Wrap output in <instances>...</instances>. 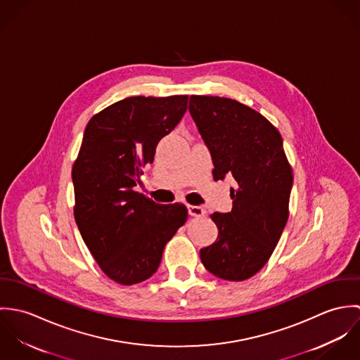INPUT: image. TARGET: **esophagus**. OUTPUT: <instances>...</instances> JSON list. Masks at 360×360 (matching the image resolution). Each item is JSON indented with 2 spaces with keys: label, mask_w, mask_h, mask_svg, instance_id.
<instances>
[{
  "label": "esophagus",
  "mask_w": 360,
  "mask_h": 360,
  "mask_svg": "<svg viewBox=\"0 0 360 360\" xmlns=\"http://www.w3.org/2000/svg\"><path fill=\"white\" fill-rule=\"evenodd\" d=\"M188 213L194 217H202L205 216L206 210L202 206L188 205Z\"/></svg>",
  "instance_id": "esophagus-1"
}]
</instances>
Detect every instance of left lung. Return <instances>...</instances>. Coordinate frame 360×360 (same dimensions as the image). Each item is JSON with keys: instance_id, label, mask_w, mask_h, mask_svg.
Masks as SVG:
<instances>
[{"instance_id": "1", "label": "left lung", "mask_w": 360, "mask_h": 360, "mask_svg": "<svg viewBox=\"0 0 360 360\" xmlns=\"http://www.w3.org/2000/svg\"><path fill=\"white\" fill-rule=\"evenodd\" d=\"M188 110L213 162V179L233 176V209L214 212L216 241L200 255L213 276L243 281L266 264L288 220L292 170L278 130L259 112L221 97L191 96Z\"/></svg>"}]
</instances>
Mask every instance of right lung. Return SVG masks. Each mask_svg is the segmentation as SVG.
<instances>
[{
	"label": "right lung",
	"instance_id": "add662e5",
	"mask_svg": "<svg viewBox=\"0 0 360 360\" xmlns=\"http://www.w3.org/2000/svg\"><path fill=\"white\" fill-rule=\"evenodd\" d=\"M187 96L129 97L94 115L72 169L75 219L103 273L123 285L150 278L187 207L156 204L133 188L158 143L187 110Z\"/></svg>",
	"mask_w": 360,
	"mask_h": 360
}]
</instances>
